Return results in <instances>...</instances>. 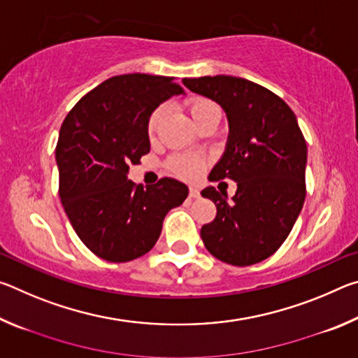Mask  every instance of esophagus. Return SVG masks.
I'll return each mask as SVG.
<instances>
[{
    "mask_svg": "<svg viewBox=\"0 0 358 358\" xmlns=\"http://www.w3.org/2000/svg\"><path fill=\"white\" fill-rule=\"evenodd\" d=\"M199 196H201V191H199L196 186H189V197L191 199H197Z\"/></svg>",
    "mask_w": 358,
    "mask_h": 358,
    "instance_id": "obj_1",
    "label": "esophagus"
}]
</instances>
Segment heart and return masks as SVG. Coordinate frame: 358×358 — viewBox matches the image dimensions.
Instances as JSON below:
<instances>
[{"mask_svg":"<svg viewBox=\"0 0 358 358\" xmlns=\"http://www.w3.org/2000/svg\"><path fill=\"white\" fill-rule=\"evenodd\" d=\"M187 108H189V113L194 120V123H196L197 120H201L205 113H208L211 110H217L213 102L203 98L192 99ZM164 115H166L164 107H156L155 110L151 112L147 123V131L150 136L155 134L157 126H159L162 118H164ZM169 169H171L172 173L178 175L181 178L194 180L199 177V173L202 171V161L194 155H177L169 161Z\"/></svg>","mask_w":358,"mask_h":358,"instance_id":"heart-1","label":"heart"}]
</instances>
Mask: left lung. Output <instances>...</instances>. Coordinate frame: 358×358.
I'll return each mask as SVG.
<instances>
[{
    "label": "left lung",
    "instance_id": "8db88e82",
    "mask_svg": "<svg viewBox=\"0 0 358 358\" xmlns=\"http://www.w3.org/2000/svg\"><path fill=\"white\" fill-rule=\"evenodd\" d=\"M192 93L222 107L229 121L226 150L211 169L210 181H237L232 201L205 187L216 217L201 229L210 254L246 266L276 252L303 208L306 196V142L295 113L280 96L241 77L183 78Z\"/></svg>",
    "mask_w": 358,
    "mask_h": 358
}]
</instances>
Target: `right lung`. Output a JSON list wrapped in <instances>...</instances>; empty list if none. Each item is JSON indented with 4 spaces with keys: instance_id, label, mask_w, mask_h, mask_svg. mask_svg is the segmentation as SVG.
Masks as SVG:
<instances>
[{
    "instance_id": "obj_1",
    "label": "right lung",
    "mask_w": 358,
    "mask_h": 358,
    "mask_svg": "<svg viewBox=\"0 0 358 358\" xmlns=\"http://www.w3.org/2000/svg\"><path fill=\"white\" fill-rule=\"evenodd\" d=\"M185 94L173 77L115 76L77 102L57 143L59 197L85 246L108 262H129L159 238L162 221L187 197V186L161 178L143 187L128 178L129 166L150 151L151 112Z\"/></svg>"
}]
</instances>
